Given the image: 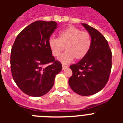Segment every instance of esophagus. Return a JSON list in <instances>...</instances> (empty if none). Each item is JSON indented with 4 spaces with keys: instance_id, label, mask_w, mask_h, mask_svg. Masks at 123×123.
Segmentation results:
<instances>
[{
    "instance_id": "obj_1",
    "label": "esophagus",
    "mask_w": 123,
    "mask_h": 123,
    "mask_svg": "<svg viewBox=\"0 0 123 123\" xmlns=\"http://www.w3.org/2000/svg\"><path fill=\"white\" fill-rule=\"evenodd\" d=\"M62 68H63V69H65V68H68V66H67V65H62Z\"/></svg>"
}]
</instances>
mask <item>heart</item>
<instances>
[{"instance_id": "obj_1", "label": "heart", "mask_w": 123, "mask_h": 123, "mask_svg": "<svg viewBox=\"0 0 123 123\" xmlns=\"http://www.w3.org/2000/svg\"><path fill=\"white\" fill-rule=\"evenodd\" d=\"M92 44L90 34L81 31L74 26H69L59 32L58 38L50 37L49 39V46L52 55L58 56V60L63 63H68L74 58L81 60L84 58L89 52Z\"/></svg>"}]
</instances>
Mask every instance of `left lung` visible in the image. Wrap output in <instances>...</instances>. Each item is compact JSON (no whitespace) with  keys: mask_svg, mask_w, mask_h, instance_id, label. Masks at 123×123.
Instances as JSON below:
<instances>
[{"mask_svg":"<svg viewBox=\"0 0 123 123\" xmlns=\"http://www.w3.org/2000/svg\"><path fill=\"white\" fill-rule=\"evenodd\" d=\"M81 25L90 34L92 44L86 56L69 67L73 75L68 83L75 93L88 96L100 91L108 82L112 54L108 42L99 31L87 24Z\"/></svg>","mask_w":123,"mask_h":123,"instance_id":"left-lung-1","label":"left lung"}]
</instances>
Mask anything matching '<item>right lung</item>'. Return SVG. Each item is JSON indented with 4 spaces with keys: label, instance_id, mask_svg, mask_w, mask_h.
<instances>
[{
    "label": "right lung",
    "instance_id": "obj_1",
    "mask_svg": "<svg viewBox=\"0 0 123 123\" xmlns=\"http://www.w3.org/2000/svg\"><path fill=\"white\" fill-rule=\"evenodd\" d=\"M56 26L55 21H34L19 32L13 43L10 55L13 78L29 96L41 97L49 92L62 69L49 46Z\"/></svg>",
    "mask_w": 123,
    "mask_h": 123
}]
</instances>
